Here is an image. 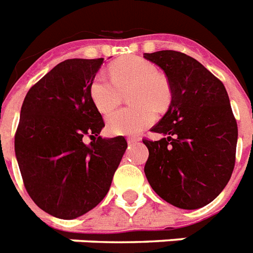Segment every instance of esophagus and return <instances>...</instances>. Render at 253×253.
Returning a JSON list of instances; mask_svg holds the SVG:
<instances>
[{
	"mask_svg": "<svg viewBox=\"0 0 253 253\" xmlns=\"http://www.w3.org/2000/svg\"><path fill=\"white\" fill-rule=\"evenodd\" d=\"M135 142H138V139H136V138H127V143L128 144H132V143H135Z\"/></svg>",
	"mask_w": 253,
	"mask_h": 253,
	"instance_id": "esophagus-1",
	"label": "esophagus"
}]
</instances>
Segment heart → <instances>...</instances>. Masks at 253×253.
<instances>
[{"label": "heart", "instance_id": "1", "mask_svg": "<svg viewBox=\"0 0 253 253\" xmlns=\"http://www.w3.org/2000/svg\"><path fill=\"white\" fill-rule=\"evenodd\" d=\"M131 90L128 103L132 109L115 111L107 117V131L113 135H138L151 126L157 111L165 110L171 99L169 84L158 67L140 57H126L110 66V78L98 74L90 84V96L98 111L107 115Z\"/></svg>", "mask_w": 253, "mask_h": 253}]
</instances>
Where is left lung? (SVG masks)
Returning a JSON list of instances; mask_svg holds the SVG:
<instances>
[{
  "label": "left lung",
  "instance_id": "8db88e82",
  "mask_svg": "<svg viewBox=\"0 0 253 253\" xmlns=\"http://www.w3.org/2000/svg\"><path fill=\"white\" fill-rule=\"evenodd\" d=\"M165 71L171 90L167 113L144 139V173L152 190L183 210L207 206L227 186L235 167L238 125L224 84L187 54L144 53Z\"/></svg>",
  "mask_w": 253,
  "mask_h": 253
}]
</instances>
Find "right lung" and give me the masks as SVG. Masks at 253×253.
Listing matches in <instances>:
<instances>
[{
  "mask_svg": "<svg viewBox=\"0 0 253 253\" xmlns=\"http://www.w3.org/2000/svg\"><path fill=\"white\" fill-rule=\"evenodd\" d=\"M102 63L103 58L58 63L21 107L14 150L25 188L38 207L59 219L82 216L101 203L127 148L123 136H99L105 122L90 84Z\"/></svg>",
  "mask_w": 253,
  "mask_h": 253,
  "instance_id": "add662e5",
  "label": "right lung"
}]
</instances>
